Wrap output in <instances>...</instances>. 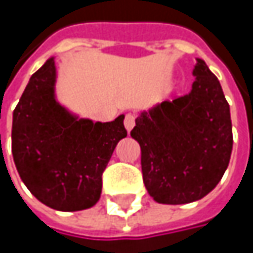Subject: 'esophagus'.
Instances as JSON below:
<instances>
[{
    "instance_id": "obj_1",
    "label": "esophagus",
    "mask_w": 253,
    "mask_h": 253,
    "mask_svg": "<svg viewBox=\"0 0 253 253\" xmlns=\"http://www.w3.org/2000/svg\"><path fill=\"white\" fill-rule=\"evenodd\" d=\"M134 123H136V117L133 114H127L126 119H125V126L128 131L134 127Z\"/></svg>"
}]
</instances>
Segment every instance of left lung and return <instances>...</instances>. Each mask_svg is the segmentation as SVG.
<instances>
[{"instance_id": "8db88e82", "label": "left lung", "mask_w": 253, "mask_h": 253, "mask_svg": "<svg viewBox=\"0 0 253 253\" xmlns=\"http://www.w3.org/2000/svg\"><path fill=\"white\" fill-rule=\"evenodd\" d=\"M189 95L164 101L136 119L130 131L140 145L148 193L160 204L180 205L208 195L230 161V107L218 79L204 60Z\"/></svg>"}]
</instances>
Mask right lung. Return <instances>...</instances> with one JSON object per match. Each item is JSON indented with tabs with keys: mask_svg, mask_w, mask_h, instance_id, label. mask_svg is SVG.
Wrapping results in <instances>:
<instances>
[{
	"mask_svg": "<svg viewBox=\"0 0 253 253\" xmlns=\"http://www.w3.org/2000/svg\"><path fill=\"white\" fill-rule=\"evenodd\" d=\"M55 63L33 73L13 113L11 151L30 193L57 211L93 207L102 173L127 130L119 116L110 123L79 120L55 101Z\"/></svg>",
	"mask_w": 253,
	"mask_h": 253,
	"instance_id": "add662e5",
	"label": "right lung"
}]
</instances>
